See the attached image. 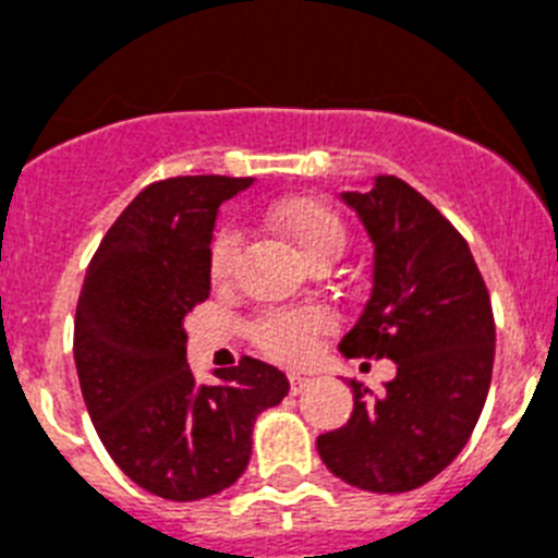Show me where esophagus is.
Segmentation results:
<instances>
[{
    "label": "esophagus",
    "instance_id": "34e87169",
    "mask_svg": "<svg viewBox=\"0 0 558 558\" xmlns=\"http://www.w3.org/2000/svg\"><path fill=\"white\" fill-rule=\"evenodd\" d=\"M288 379H290V391H293V393H302L304 388L310 386V377H307V374H299V372H293V374H290Z\"/></svg>",
    "mask_w": 558,
    "mask_h": 558
}]
</instances>
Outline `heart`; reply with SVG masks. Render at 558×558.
<instances>
[{
  "label": "heart",
  "instance_id": "1",
  "mask_svg": "<svg viewBox=\"0 0 558 558\" xmlns=\"http://www.w3.org/2000/svg\"><path fill=\"white\" fill-rule=\"evenodd\" d=\"M270 223L282 231L295 251L313 263L318 256H338L347 243V226L338 211L318 198H290L274 206ZM243 251V234L234 226L218 229L209 248V276L215 282H229ZM332 329V315L322 307L279 310L265 313L251 327V340L263 354L279 363H299L310 357L315 338Z\"/></svg>",
  "mask_w": 558,
  "mask_h": 558
}]
</instances>
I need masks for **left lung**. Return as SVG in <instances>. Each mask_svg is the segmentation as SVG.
Masks as SVG:
<instances>
[{"instance_id":"left-lung-1","label":"left lung","mask_w":558,"mask_h":558,"mask_svg":"<svg viewBox=\"0 0 558 558\" xmlns=\"http://www.w3.org/2000/svg\"><path fill=\"white\" fill-rule=\"evenodd\" d=\"M343 201L372 236L374 288L340 352L391 357L397 377L383 393L352 379V418L318 436V456L349 486L397 495L470 441L492 383L495 315L461 231L411 184L377 175Z\"/></svg>"}]
</instances>
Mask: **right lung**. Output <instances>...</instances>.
Segmentation results:
<instances>
[{
    "label": "right lung",
    "mask_w": 558,
    "mask_h": 558,
    "mask_svg": "<svg viewBox=\"0 0 558 558\" xmlns=\"http://www.w3.org/2000/svg\"><path fill=\"white\" fill-rule=\"evenodd\" d=\"M254 179L179 175L145 190L88 263L75 313V366L113 463L150 495L201 500L229 489L251 458L254 418L290 383L243 357L215 386L186 363V313L209 299L218 206Z\"/></svg>",
    "instance_id": "1"
}]
</instances>
